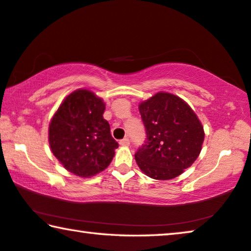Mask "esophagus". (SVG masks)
I'll list each match as a JSON object with an SVG mask.
<instances>
[{
    "label": "esophagus",
    "instance_id": "esophagus-1",
    "mask_svg": "<svg viewBox=\"0 0 251 251\" xmlns=\"http://www.w3.org/2000/svg\"><path fill=\"white\" fill-rule=\"evenodd\" d=\"M119 144L123 145V147H128V145H129L128 137H124V138H123V140L119 141Z\"/></svg>",
    "mask_w": 251,
    "mask_h": 251
}]
</instances>
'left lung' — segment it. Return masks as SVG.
Wrapping results in <instances>:
<instances>
[{
	"instance_id": "left-lung-1",
	"label": "left lung",
	"mask_w": 251,
	"mask_h": 251,
	"mask_svg": "<svg viewBox=\"0 0 251 251\" xmlns=\"http://www.w3.org/2000/svg\"><path fill=\"white\" fill-rule=\"evenodd\" d=\"M147 140L135 153L137 166L153 179L178 177L200 155L204 128L179 97L158 92L138 106Z\"/></svg>"
}]
</instances>
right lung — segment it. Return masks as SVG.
<instances>
[{
    "instance_id": "obj_1",
    "label": "right lung",
    "mask_w": 251,
    "mask_h": 251,
    "mask_svg": "<svg viewBox=\"0 0 251 251\" xmlns=\"http://www.w3.org/2000/svg\"><path fill=\"white\" fill-rule=\"evenodd\" d=\"M106 104L95 93L76 90L66 97L51 118L48 141L67 171L88 178L106 169L118 148L103 119Z\"/></svg>"
}]
</instances>
